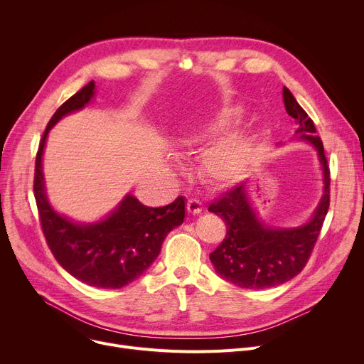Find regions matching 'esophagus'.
<instances>
[{
	"label": "esophagus",
	"instance_id": "1",
	"mask_svg": "<svg viewBox=\"0 0 364 364\" xmlns=\"http://www.w3.org/2000/svg\"><path fill=\"white\" fill-rule=\"evenodd\" d=\"M187 211L193 215H199L202 213V203L196 199L187 200Z\"/></svg>",
	"mask_w": 364,
	"mask_h": 364
}]
</instances>
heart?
<instances>
[{
  "label": "heart",
  "mask_w": 364,
  "mask_h": 364,
  "mask_svg": "<svg viewBox=\"0 0 364 364\" xmlns=\"http://www.w3.org/2000/svg\"><path fill=\"white\" fill-rule=\"evenodd\" d=\"M230 122V112L220 109L187 124L180 136V151L200 149L209 137L224 131ZM250 149L251 141L243 136H232L217 141L203 155V174L209 181L215 184H227L233 181L242 169Z\"/></svg>",
  "instance_id": "obj_1"
}]
</instances>
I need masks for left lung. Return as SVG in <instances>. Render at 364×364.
Here are the masks:
<instances>
[{
  "label": "left lung",
  "instance_id": "left-lung-1",
  "mask_svg": "<svg viewBox=\"0 0 364 364\" xmlns=\"http://www.w3.org/2000/svg\"><path fill=\"white\" fill-rule=\"evenodd\" d=\"M283 103L295 119V140L310 143L316 151L323 176V195L307 223L298 227H274L259 220L246 183L228 190L211 203L208 211L221 217L227 233L209 255L218 276L246 289H267L294 279L307 264L329 209L331 176L323 143L316 127L292 92L283 87ZM282 144V143H279Z\"/></svg>",
  "mask_w": 364,
  "mask_h": 364
}]
</instances>
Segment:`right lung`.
I'll return each mask as SVG.
<instances>
[{
	"mask_svg": "<svg viewBox=\"0 0 364 364\" xmlns=\"http://www.w3.org/2000/svg\"><path fill=\"white\" fill-rule=\"evenodd\" d=\"M94 94L91 81L51 117L36 153L33 193L46 240L57 262L82 283L119 289L139 279L158 258L166 235L184 221L186 200L180 196L166 206L149 208L128 193L95 223H76L55 211L48 202L43 172L48 132L66 114L88 106Z\"/></svg>",
	"mask_w": 364,
	"mask_h": 364,
	"instance_id": "add662e5",
	"label": "right lung"
}]
</instances>
